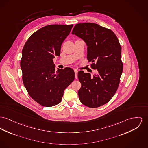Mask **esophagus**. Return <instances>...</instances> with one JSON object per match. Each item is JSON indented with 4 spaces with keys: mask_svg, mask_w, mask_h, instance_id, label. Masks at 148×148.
Here are the masks:
<instances>
[{
    "mask_svg": "<svg viewBox=\"0 0 148 148\" xmlns=\"http://www.w3.org/2000/svg\"><path fill=\"white\" fill-rule=\"evenodd\" d=\"M74 72H75V78H78V71L77 69H74Z\"/></svg>",
    "mask_w": 148,
    "mask_h": 148,
    "instance_id": "esophagus-1",
    "label": "esophagus"
}]
</instances>
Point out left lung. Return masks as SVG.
I'll return each mask as SVG.
<instances>
[{"mask_svg": "<svg viewBox=\"0 0 148 148\" xmlns=\"http://www.w3.org/2000/svg\"><path fill=\"white\" fill-rule=\"evenodd\" d=\"M72 34L87 44V59L97 70L93 76L79 71V99L88 107H100L111 99L119 86L123 70L121 45L112 30L94 23L77 24Z\"/></svg>", "mask_w": 148, "mask_h": 148, "instance_id": "8db88e82", "label": "left lung"}]
</instances>
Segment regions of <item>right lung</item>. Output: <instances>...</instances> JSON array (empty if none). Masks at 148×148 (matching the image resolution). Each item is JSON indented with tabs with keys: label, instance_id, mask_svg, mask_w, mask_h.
<instances>
[{
	"label": "right lung",
	"instance_id": "1",
	"mask_svg": "<svg viewBox=\"0 0 148 148\" xmlns=\"http://www.w3.org/2000/svg\"><path fill=\"white\" fill-rule=\"evenodd\" d=\"M73 26L52 25L31 35L22 50L21 68L22 80L29 96L44 107L61 101L64 90L75 79L70 68L55 70L53 59L60 56L61 45Z\"/></svg>",
	"mask_w": 148,
	"mask_h": 148
}]
</instances>
